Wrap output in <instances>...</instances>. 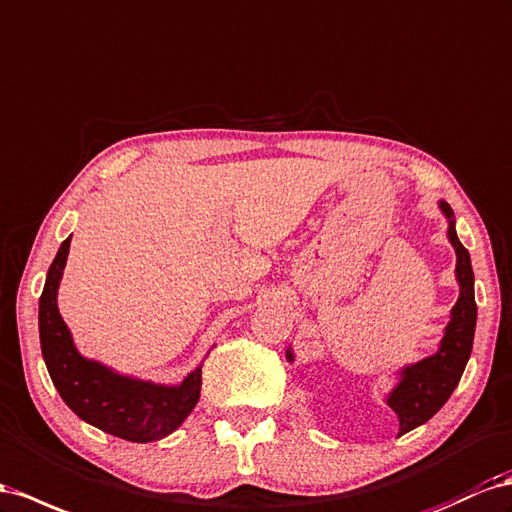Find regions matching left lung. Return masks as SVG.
<instances>
[{"instance_id": "1", "label": "left lung", "mask_w": 512, "mask_h": 512, "mask_svg": "<svg viewBox=\"0 0 512 512\" xmlns=\"http://www.w3.org/2000/svg\"><path fill=\"white\" fill-rule=\"evenodd\" d=\"M441 211L448 217V239L457 252V280L461 295L452 308V319L446 327V336L439 344V351L422 362L403 368L400 383L388 396V405L396 411L400 420V433L405 435L413 428L431 420L444 407L450 394L457 388L465 364L472 353L474 329H476V299H474V271L469 252L454 230V215L448 202H439ZM286 357L293 362V353L286 351Z\"/></svg>"}]
</instances>
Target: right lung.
Returning a JSON list of instances; mask_svg holds the SVG:
<instances>
[{
  "instance_id": "right-lung-1",
  "label": "right lung",
  "mask_w": 512,
  "mask_h": 512,
  "mask_svg": "<svg viewBox=\"0 0 512 512\" xmlns=\"http://www.w3.org/2000/svg\"><path fill=\"white\" fill-rule=\"evenodd\" d=\"M68 250L71 237L60 245L51 262L38 308L40 349L55 390L81 420L109 435L135 444L168 437L198 403L202 368L193 370L181 385L168 388L122 377L99 362L81 357L58 312V286Z\"/></svg>"
}]
</instances>
